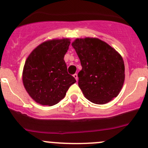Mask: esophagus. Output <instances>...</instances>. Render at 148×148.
I'll use <instances>...</instances> for the list:
<instances>
[{"instance_id": "esophagus-1", "label": "esophagus", "mask_w": 148, "mask_h": 148, "mask_svg": "<svg viewBox=\"0 0 148 148\" xmlns=\"http://www.w3.org/2000/svg\"><path fill=\"white\" fill-rule=\"evenodd\" d=\"M73 77H74V78H75V79L77 80H77H78V76H77V74H74V75H73Z\"/></svg>"}]
</instances>
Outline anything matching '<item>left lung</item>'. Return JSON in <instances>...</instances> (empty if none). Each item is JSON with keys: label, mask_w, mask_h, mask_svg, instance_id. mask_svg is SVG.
<instances>
[{"label": "left lung", "mask_w": 148, "mask_h": 148, "mask_svg": "<svg viewBox=\"0 0 148 148\" xmlns=\"http://www.w3.org/2000/svg\"><path fill=\"white\" fill-rule=\"evenodd\" d=\"M72 46L82 67L78 84L85 97L97 104L116 97L125 81V64L118 52L95 38H77Z\"/></svg>", "instance_id": "obj_1"}]
</instances>
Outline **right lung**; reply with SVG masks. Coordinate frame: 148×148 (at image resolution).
Wrapping results in <instances>:
<instances>
[{
    "label": "right lung",
    "instance_id": "add662e5",
    "mask_svg": "<svg viewBox=\"0 0 148 148\" xmlns=\"http://www.w3.org/2000/svg\"><path fill=\"white\" fill-rule=\"evenodd\" d=\"M69 39H53L37 46L28 56L23 71V82L28 95L42 105L52 106L64 99L76 82L68 74L64 57Z\"/></svg>",
    "mask_w": 148,
    "mask_h": 148
}]
</instances>
